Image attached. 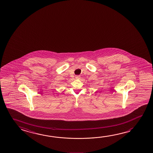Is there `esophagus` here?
Wrapping results in <instances>:
<instances>
[{
	"instance_id": "1",
	"label": "esophagus",
	"mask_w": 153,
	"mask_h": 153,
	"mask_svg": "<svg viewBox=\"0 0 153 153\" xmlns=\"http://www.w3.org/2000/svg\"><path fill=\"white\" fill-rule=\"evenodd\" d=\"M76 78L77 79H80V76H76Z\"/></svg>"
}]
</instances>
